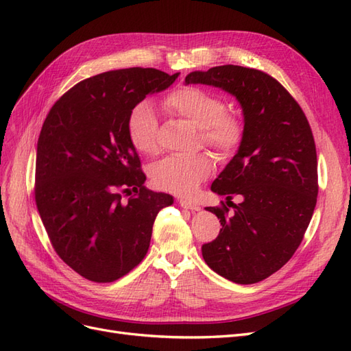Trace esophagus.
<instances>
[{
	"label": "esophagus",
	"mask_w": 351,
	"mask_h": 351,
	"mask_svg": "<svg viewBox=\"0 0 351 351\" xmlns=\"http://www.w3.org/2000/svg\"><path fill=\"white\" fill-rule=\"evenodd\" d=\"M178 204H180V206H183V208L190 209V210H199L200 209V206L197 204H195V202H192V200H187V199H180Z\"/></svg>",
	"instance_id": "34e87169"
}]
</instances>
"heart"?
Returning <instances> with one entry per match:
<instances>
[{"label":"heart","instance_id":"obj_1","mask_svg":"<svg viewBox=\"0 0 351 351\" xmlns=\"http://www.w3.org/2000/svg\"><path fill=\"white\" fill-rule=\"evenodd\" d=\"M164 108L178 119L199 127L200 141L228 156L237 151L244 137L239 115L226 111L218 95L197 86H182L169 92ZM127 134L134 149L152 156L158 152V119L149 102H141L127 120ZM214 159L206 152L168 156L152 167L151 178L159 190L176 195H192L212 173Z\"/></svg>","mask_w":351,"mask_h":351}]
</instances>
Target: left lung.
Segmentation results:
<instances>
[{
	"instance_id": "obj_1",
	"label": "left lung",
	"mask_w": 351,
	"mask_h": 351,
	"mask_svg": "<svg viewBox=\"0 0 351 351\" xmlns=\"http://www.w3.org/2000/svg\"><path fill=\"white\" fill-rule=\"evenodd\" d=\"M190 83L231 93L244 119L239 151L210 186L227 202L206 208L222 228L202 246V256L232 282H259L290 261L313 215L317 161L309 121L282 84L261 70L218 66L187 74Z\"/></svg>"
}]
</instances>
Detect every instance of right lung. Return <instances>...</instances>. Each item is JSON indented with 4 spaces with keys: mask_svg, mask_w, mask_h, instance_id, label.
Instances as JSON below:
<instances>
[{
    "mask_svg": "<svg viewBox=\"0 0 351 351\" xmlns=\"http://www.w3.org/2000/svg\"><path fill=\"white\" fill-rule=\"evenodd\" d=\"M178 74L142 67L97 74L62 95L42 125L36 206L52 247L83 278L112 282L129 274L146 256L158 212L173 205V196L143 186L127 120Z\"/></svg>",
    "mask_w": 351,
    "mask_h": 351,
    "instance_id": "1",
    "label": "right lung"
}]
</instances>
